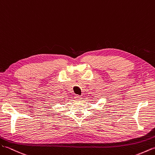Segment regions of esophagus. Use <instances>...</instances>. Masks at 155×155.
Instances as JSON below:
<instances>
[{"label": "esophagus", "instance_id": "esophagus-1", "mask_svg": "<svg viewBox=\"0 0 155 155\" xmlns=\"http://www.w3.org/2000/svg\"><path fill=\"white\" fill-rule=\"evenodd\" d=\"M82 98H81V95H75V99H76L78 101H80L81 100Z\"/></svg>", "mask_w": 155, "mask_h": 155}]
</instances>
